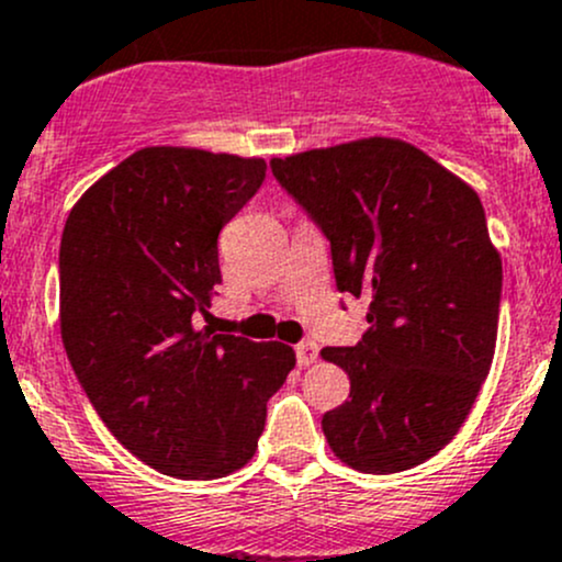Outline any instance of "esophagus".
Returning <instances> with one entry per match:
<instances>
[{"instance_id":"esophagus-1","label":"esophagus","mask_w":562,"mask_h":562,"mask_svg":"<svg viewBox=\"0 0 562 562\" xmlns=\"http://www.w3.org/2000/svg\"><path fill=\"white\" fill-rule=\"evenodd\" d=\"M296 361L299 367H310L317 361V345L315 342H299L296 345Z\"/></svg>"}]
</instances>
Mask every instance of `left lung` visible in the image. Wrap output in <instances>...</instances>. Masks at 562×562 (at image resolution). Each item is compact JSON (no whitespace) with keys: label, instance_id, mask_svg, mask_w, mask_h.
Here are the masks:
<instances>
[{"label":"left lung","instance_id":"obj_1","mask_svg":"<svg viewBox=\"0 0 562 562\" xmlns=\"http://www.w3.org/2000/svg\"><path fill=\"white\" fill-rule=\"evenodd\" d=\"M277 181L331 241L339 293L370 302L364 337L321 356L350 378L323 416L334 457L400 473L454 440L497 342L503 263L468 181L400 138L274 157Z\"/></svg>","mask_w":562,"mask_h":562}]
</instances>
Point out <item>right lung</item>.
<instances>
[{
  "instance_id": "add662e5",
  "label": "right lung",
  "mask_w": 562,
  "mask_h": 562,
  "mask_svg": "<svg viewBox=\"0 0 562 562\" xmlns=\"http://www.w3.org/2000/svg\"><path fill=\"white\" fill-rule=\"evenodd\" d=\"M263 176L260 157L146 146L100 176L61 231L67 359L113 438L173 479L245 468L296 367L291 345L198 328L223 282L220 231Z\"/></svg>"
}]
</instances>
